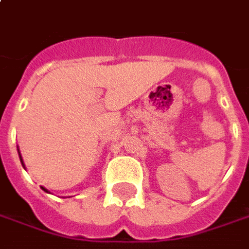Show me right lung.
Listing matches in <instances>:
<instances>
[{"label": "right lung", "mask_w": 249, "mask_h": 249, "mask_svg": "<svg viewBox=\"0 0 249 249\" xmlns=\"http://www.w3.org/2000/svg\"><path fill=\"white\" fill-rule=\"evenodd\" d=\"M18 155H20V151H18ZM20 160H21V164H22V167H24V168H25V166H24V161H22V158H21V155H20ZM41 189H43V190L46 191V193H48V190H47L46 187H41Z\"/></svg>", "instance_id": "add662e5"}]
</instances>
